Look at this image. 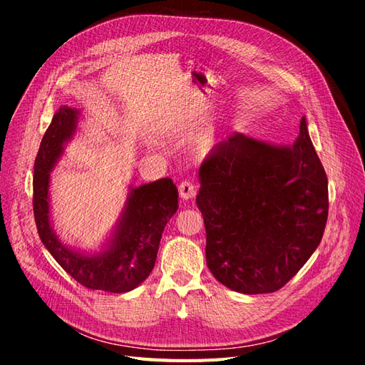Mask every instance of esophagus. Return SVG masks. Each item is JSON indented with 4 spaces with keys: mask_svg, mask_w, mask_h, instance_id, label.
Instances as JSON below:
<instances>
[{
    "mask_svg": "<svg viewBox=\"0 0 365 365\" xmlns=\"http://www.w3.org/2000/svg\"><path fill=\"white\" fill-rule=\"evenodd\" d=\"M179 194L183 200H190L197 194V186L190 180H185L179 185Z\"/></svg>",
    "mask_w": 365,
    "mask_h": 365,
    "instance_id": "34e87169",
    "label": "esophagus"
}]
</instances>
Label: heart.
I'll return each mask as SVG.
<instances>
[{
  "label": "heart",
  "instance_id": "1",
  "mask_svg": "<svg viewBox=\"0 0 365 365\" xmlns=\"http://www.w3.org/2000/svg\"><path fill=\"white\" fill-rule=\"evenodd\" d=\"M214 143H215V133H214V132H210L209 135H206V136H205L203 143H202V147H203L205 150H209L210 147L214 145Z\"/></svg>",
  "mask_w": 365,
  "mask_h": 365
}]
</instances>
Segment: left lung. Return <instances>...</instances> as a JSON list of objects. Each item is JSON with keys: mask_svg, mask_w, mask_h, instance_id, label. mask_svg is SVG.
<instances>
[{"mask_svg": "<svg viewBox=\"0 0 365 365\" xmlns=\"http://www.w3.org/2000/svg\"><path fill=\"white\" fill-rule=\"evenodd\" d=\"M198 180L207 268L232 291H277L319 247L327 178L304 116L291 145L229 135L209 153Z\"/></svg>", "mask_w": 365, "mask_h": 365, "instance_id": "obj_1", "label": "left lung"}]
</instances>
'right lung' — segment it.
I'll use <instances>...</instances> for the list:
<instances>
[{
    "label": "right lung",
    "instance_id": "right-lung-1",
    "mask_svg": "<svg viewBox=\"0 0 365 365\" xmlns=\"http://www.w3.org/2000/svg\"><path fill=\"white\" fill-rule=\"evenodd\" d=\"M81 116V110L61 106L42 138L34 160V221L45 249L78 284L89 289L128 292L143 284L155 267L162 232L178 212L179 192L168 178L128 186L121 214L98 250H83L63 242L54 230L50 173L77 133Z\"/></svg>",
    "mask_w": 365,
    "mask_h": 365
}]
</instances>
